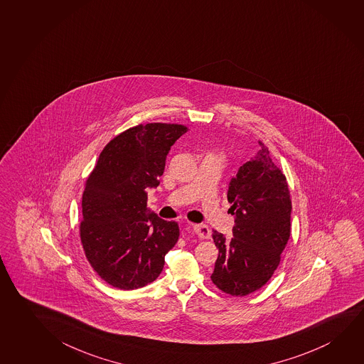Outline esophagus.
Segmentation results:
<instances>
[{
  "mask_svg": "<svg viewBox=\"0 0 364 364\" xmlns=\"http://www.w3.org/2000/svg\"><path fill=\"white\" fill-rule=\"evenodd\" d=\"M191 228L194 230V233L202 240H208L212 237V230L205 224H193Z\"/></svg>",
  "mask_w": 364,
  "mask_h": 364,
  "instance_id": "esophagus-1",
  "label": "esophagus"
}]
</instances>
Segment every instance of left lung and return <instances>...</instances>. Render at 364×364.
Returning a JSON list of instances; mask_svg holds the SVG:
<instances>
[{
  "label": "left lung",
  "instance_id": "1",
  "mask_svg": "<svg viewBox=\"0 0 364 364\" xmlns=\"http://www.w3.org/2000/svg\"><path fill=\"white\" fill-rule=\"evenodd\" d=\"M256 156L243 164L228 188L235 215L233 238L213 230L219 250L213 284L232 296L259 290L280 264L291 232V199L285 175L274 165L269 147L258 141Z\"/></svg>",
  "mask_w": 364,
  "mask_h": 364
}]
</instances>
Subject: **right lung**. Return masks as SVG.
<instances>
[{
  "label": "right lung",
  "instance_id": "1",
  "mask_svg": "<svg viewBox=\"0 0 364 364\" xmlns=\"http://www.w3.org/2000/svg\"><path fill=\"white\" fill-rule=\"evenodd\" d=\"M188 131L175 123L126 129L107 144L85 183L80 241L85 257L107 284L134 290L156 280L179 225L150 212L149 188L160 184L171 146Z\"/></svg>",
  "mask_w": 364,
  "mask_h": 364
}]
</instances>
